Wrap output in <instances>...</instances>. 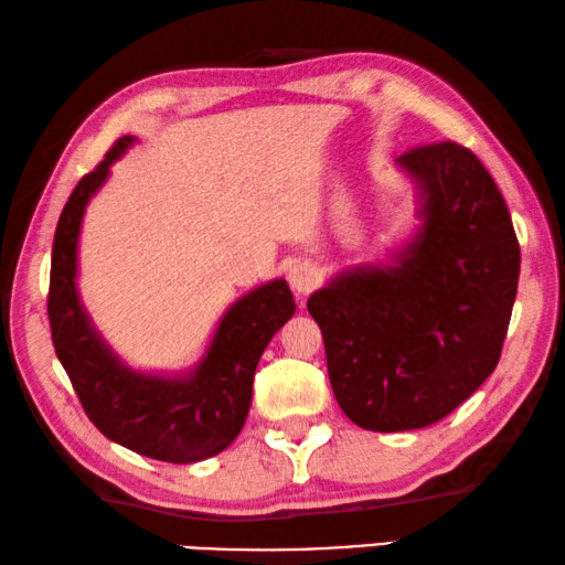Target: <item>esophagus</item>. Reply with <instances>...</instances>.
I'll list each match as a JSON object with an SVG mask.
<instances>
[{"instance_id":"34e87169","label":"esophagus","mask_w":565,"mask_h":565,"mask_svg":"<svg viewBox=\"0 0 565 565\" xmlns=\"http://www.w3.org/2000/svg\"><path fill=\"white\" fill-rule=\"evenodd\" d=\"M288 280H290V288L295 290V295H300V298H302V295L312 292L315 285L320 282L318 265H312L310 260H302L298 265H292Z\"/></svg>"}]
</instances>
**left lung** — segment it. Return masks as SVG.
<instances>
[{
  "label": "left lung",
  "instance_id": "left-lung-1",
  "mask_svg": "<svg viewBox=\"0 0 565 565\" xmlns=\"http://www.w3.org/2000/svg\"><path fill=\"white\" fill-rule=\"evenodd\" d=\"M419 191V231L387 265H358L312 292L330 384L362 429L439 422L497 370L521 250L507 201L454 141L397 158Z\"/></svg>",
  "mask_w": 565,
  "mask_h": 565
}]
</instances>
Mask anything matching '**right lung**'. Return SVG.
I'll return each mask as SVG.
<instances>
[{
  "instance_id": "1",
  "label": "right lung",
  "mask_w": 565,
  "mask_h": 565,
  "mask_svg": "<svg viewBox=\"0 0 565 565\" xmlns=\"http://www.w3.org/2000/svg\"><path fill=\"white\" fill-rule=\"evenodd\" d=\"M134 141V136L118 138L68 195L54 233L49 324L56 358L104 437L148 459L193 463L221 454L241 434L257 362L273 334L295 315V300L285 280L243 295L227 308L211 348L188 374H143L118 360L78 300L76 253L88 201Z\"/></svg>"
}]
</instances>
